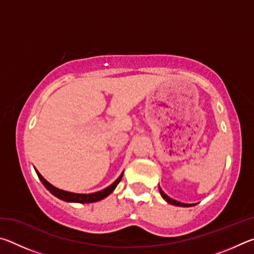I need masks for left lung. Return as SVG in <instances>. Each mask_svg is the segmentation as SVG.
<instances>
[{
	"label": "left lung",
	"instance_id": "obj_1",
	"mask_svg": "<svg viewBox=\"0 0 254 254\" xmlns=\"http://www.w3.org/2000/svg\"><path fill=\"white\" fill-rule=\"evenodd\" d=\"M159 190H160V194H161V196L163 197V199H166L167 201H168L169 204H173V205H176V206H183V207H189V206H194V205H190V204L180 203V201H177V200H175V199H173V198H170V197L167 196V195L165 194V192H163V191L161 190L160 187H159Z\"/></svg>",
	"mask_w": 254,
	"mask_h": 254
}]
</instances>
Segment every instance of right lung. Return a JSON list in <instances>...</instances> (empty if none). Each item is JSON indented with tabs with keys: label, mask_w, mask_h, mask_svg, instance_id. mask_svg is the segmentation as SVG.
<instances>
[{
	"label": "right lung",
	"mask_w": 254,
	"mask_h": 254,
	"mask_svg": "<svg viewBox=\"0 0 254 254\" xmlns=\"http://www.w3.org/2000/svg\"><path fill=\"white\" fill-rule=\"evenodd\" d=\"M36 173L38 175V177H39V179L41 180V183L44 184V186L48 189L51 194L55 195L56 197H58L60 199L66 200V201H72V203H94V201H98L103 198H105V197L109 196L111 192L114 190L115 187L118 186V184L121 182V179L123 177V174H122L113 184L111 185V186L103 189L101 191L93 192V194H75V192L65 191V190H62V189L56 188L55 186H53V185L47 182V180L42 177L37 170Z\"/></svg>",
	"instance_id": "obj_1"
}]
</instances>
